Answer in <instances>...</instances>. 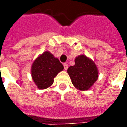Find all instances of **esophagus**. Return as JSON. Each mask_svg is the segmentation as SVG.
I'll list each match as a JSON object with an SVG mask.
<instances>
[{
  "label": "esophagus",
  "mask_w": 127,
  "mask_h": 127,
  "mask_svg": "<svg viewBox=\"0 0 127 127\" xmlns=\"http://www.w3.org/2000/svg\"><path fill=\"white\" fill-rule=\"evenodd\" d=\"M64 70H66L68 69V65L67 64H64Z\"/></svg>",
  "instance_id": "34e87169"
}]
</instances>
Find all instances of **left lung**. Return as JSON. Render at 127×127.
I'll use <instances>...</instances> for the list:
<instances>
[{
    "label": "left lung",
    "mask_w": 127,
    "mask_h": 127,
    "mask_svg": "<svg viewBox=\"0 0 127 127\" xmlns=\"http://www.w3.org/2000/svg\"><path fill=\"white\" fill-rule=\"evenodd\" d=\"M75 62V65L67 70L72 84L79 91H88L98 79V68L95 62L84 55L77 57Z\"/></svg>",
    "instance_id": "8db88e82"
}]
</instances>
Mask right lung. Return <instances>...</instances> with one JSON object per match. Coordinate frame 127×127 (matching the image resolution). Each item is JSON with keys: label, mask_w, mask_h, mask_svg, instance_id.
<instances>
[{"label": "right lung", "mask_w": 127, "mask_h": 127, "mask_svg": "<svg viewBox=\"0 0 127 127\" xmlns=\"http://www.w3.org/2000/svg\"><path fill=\"white\" fill-rule=\"evenodd\" d=\"M64 70L58 59L49 51L38 55L31 67V76L37 89H46L52 85L54 78Z\"/></svg>", "instance_id": "1"}]
</instances>
